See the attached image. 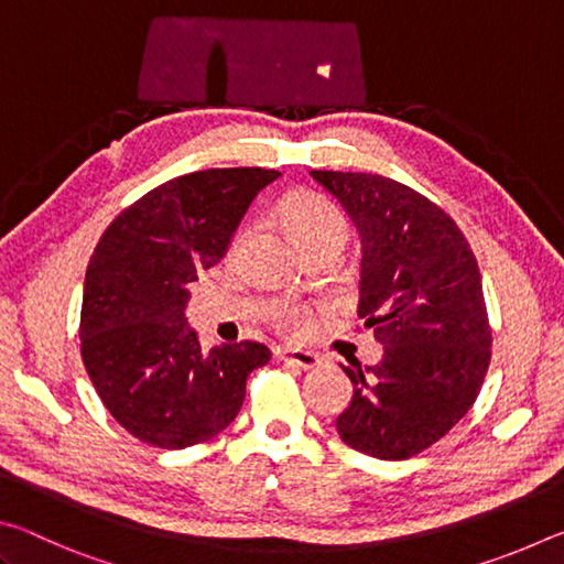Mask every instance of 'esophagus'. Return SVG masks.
<instances>
[{
	"label": "esophagus",
	"mask_w": 564,
	"mask_h": 564,
	"mask_svg": "<svg viewBox=\"0 0 564 564\" xmlns=\"http://www.w3.org/2000/svg\"><path fill=\"white\" fill-rule=\"evenodd\" d=\"M279 360H283L285 366L293 368H303V370H313L321 366V356L311 350H295V348H281L279 350Z\"/></svg>",
	"instance_id": "esophagus-1"
}]
</instances>
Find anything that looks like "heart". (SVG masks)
Returning <instances> with one entry per match:
<instances>
[{"mask_svg":"<svg viewBox=\"0 0 564 564\" xmlns=\"http://www.w3.org/2000/svg\"><path fill=\"white\" fill-rule=\"evenodd\" d=\"M279 221L301 251L323 243L346 241V218L338 212V206H333L328 198L318 194H308V191L285 198L279 208ZM305 318H308V311L299 308V305H281L275 311V323L289 330L303 328Z\"/></svg>","mask_w":564,"mask_h":564,"instance_id":"heart-1","label":"heart"}]
</instances>
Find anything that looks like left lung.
I'll return each instance as SVG.
<instances>
[{
	"label": "left lung",
	"mask_w": 564,
	"mask_h": 564,
	"mask_svg": "<svg viewBox=\"0 0 564 564\" xmlns=\"http://www.w3.org/2000/svg\"><path fill=\"white\" fill-rule=\"evenodd\" d=\"M360 236L362 326L383 346L376 366H343L350 405L340 441L378 460H405L473 408L492 333L480 269L460 228L431 198L378 174L311 171Z\"/></svg>",
	"instance_id": "left-lung-1"
}]
</instances>
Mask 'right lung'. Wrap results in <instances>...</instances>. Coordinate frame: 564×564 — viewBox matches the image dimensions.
<instances>
[{
	"label": "right lung",
	"mask_w": 564,
	"mask_h": 564,
	"mask_svg": "<svg viewBox=\"0 0 564 564\" xmlns=\"http://www.w3.org/2000/svg\"><path fill=\"white\" fill-rule=\"evenodd\" d=\"M273 169H206L171 178L113 218L94 248L82 301V358L121 427L184 451L234 423L263 343L202 350L186 321L191 283L224 259Z\"/></svg>",
	"instance_id": "right-lung-1"
}]
</instances>
